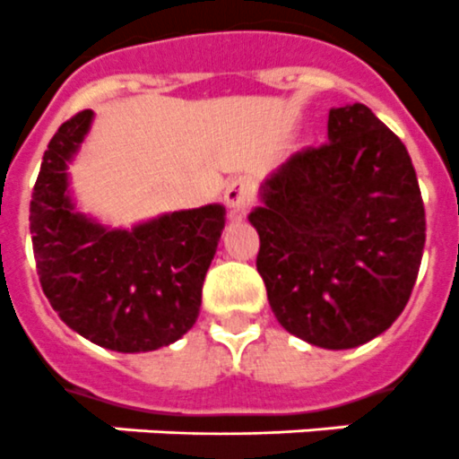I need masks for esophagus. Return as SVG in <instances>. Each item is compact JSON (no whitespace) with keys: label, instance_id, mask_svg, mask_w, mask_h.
Instances as JSON below:
<instances>
[{"label":"esophagus","instance_id":"obj_1","mask_svg":"<svg viewBox=\"0 0 459 459\" xmlns=\"http://www.w3.org/2000/svg\"><path fill=\"white\" fill-rule=\"evenodd\" d=\"M254 194H256V182L247 175H240L235 180L229 182L224 191V201L230 207V212H245V207L254 201Z\"/></svg>","mask_w":459,"mask_h":459}]
</instances>
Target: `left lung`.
Segmentation results:
<instances>
[{"instance_id":"left-lung-1","label":"left lung","mask_w":459,"mask_h":459,"mask_svg":"<svg viewBox=\"0 0 459 459\" xmlns=\"http://www.w3.org/2000/svg\"><path fill=\"white\" fill-rule=\"evenodd\" d=\"M249 214L274 316L321 349H353L395 324L425 247V207L404 143L362 103L333 108L328 143L261 185Z\"/></svg>"}]
</instances>
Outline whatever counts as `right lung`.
<instances>
[{
    "label": "right lung",
    "instance_id": "1",
    "mask_svg": "<svg viewBox=\"0 0 459 459\" xmlns=\"http://www.w3.org/2000/svg\"><path fill=\"white\" fill-rule=\"evenodd\" d=\"M91 117L82 110L66 119L43 154L30 203L39 281L59 318L85 340L119 353L161 349L196 324L226 210L212 203L131 230L78 212L66 169Z\"/></svg>",
    "mask_w": 459,
    "mask_h": 459
}]
</instances>
